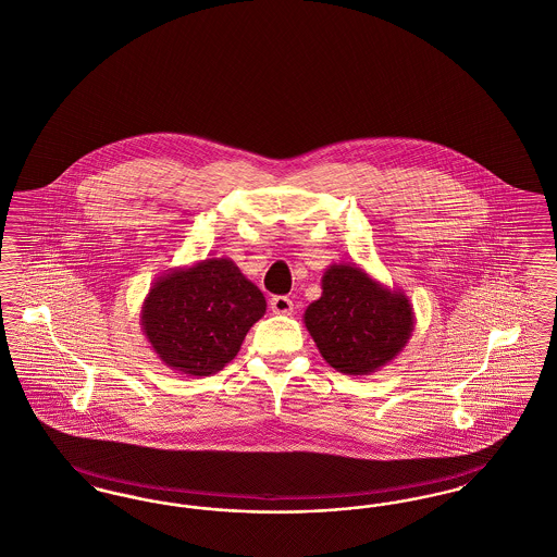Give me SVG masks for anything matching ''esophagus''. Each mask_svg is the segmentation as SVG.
I'll list each match as a JSON object with an SVG mask.
<instances>
[{
    "label": "esophagus",
    "instance_id": "esophagus-1",
    "mask_svg": "<svg viewBox=\"0 0 557 557\" xmlns=\"http://www.w3.org/2000/svg\"><path fill=\"white\" fill-rule=\"evenodd\" d=\"M269 305L275 315H292V311H294V302L288 296H273Z\"/></svg>",
    "mask_w": 557,
    "mask_h": 557
}]
</instances>
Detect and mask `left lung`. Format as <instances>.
I'll return each mask as SVG.
<instances>
[{
  "label": "left lung",
  "mask_w": 557,
  "mask_h": 557,
  "mask_svg": "<svg viewBox=\"0 0 557 557\" xmlns=\"http://www.w3.org/2000/svg\"><path fill=\"white\" fill-rule=\"evenodd\" d=\"M305 325L327 366L346 375H370L407 346L416 315L403 290H391L357 265H330L321 296Z\"/></svg>",
  "instance_id": "1"
}]
</instances>
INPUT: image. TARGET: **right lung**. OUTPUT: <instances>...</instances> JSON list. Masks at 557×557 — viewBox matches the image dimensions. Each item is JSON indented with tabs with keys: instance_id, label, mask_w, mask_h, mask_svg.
Here are the masks:
<instances>
[{
	"instance_id": "obj_1",
	"label": "right lung",
	"mask_w": 557,
	"mask_h": 557,
	"mask_svg": "<svg viewBox=\"0 0 557 557\" xmlns=\"http://www.w3.org/2000/svg\"><path fill=\"white\" fill-rule=\"evenodd\" d=\"M267 302L232 259H205L169 269L141 305V332L169 370L212 375L223 370Z\"/></svg>"
}]
</instances>
